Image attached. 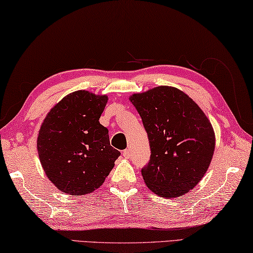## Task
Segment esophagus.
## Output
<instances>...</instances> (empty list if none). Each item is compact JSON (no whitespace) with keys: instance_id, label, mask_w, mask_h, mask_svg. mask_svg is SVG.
<instances>
[{"instance_id":"1","label":"esophagus","mask_w":253,"mask_h":253,"mask_svg":"<svg viewBox=\"0 0 253 253\" xmlns=\"http://www.w3.org/2000/svg\"><path fill=\"white\" fill-rule=\"evenodd\" d=\"M123 155H124V158L129 159L130 156H131V153H130V150H129V148H126V150L123 152Z\"/></svg>"}]
</instances>
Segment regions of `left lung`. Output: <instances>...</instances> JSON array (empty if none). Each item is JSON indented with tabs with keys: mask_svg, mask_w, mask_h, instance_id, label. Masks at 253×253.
Wrapping results in <instances>:
<instances>
[{
	"mask_svg": "<svg viewBox=\"0 0 253 253\" xmlns=\"http://www.w3.org/2000/svg\"><path fill=\"white\" fill-rule=\"evenodd\" d=\"M130 101L141 116L151 147L142 168L146 186L161 197H179L197 184L210 167L215 135L203 110L175 87L158 86Z\"/></svg>",
	"mask_w": 253,
	"mask_h": 253,
	"instance_id": "obj_1",
	"label": "left lung"
}]
</instances>
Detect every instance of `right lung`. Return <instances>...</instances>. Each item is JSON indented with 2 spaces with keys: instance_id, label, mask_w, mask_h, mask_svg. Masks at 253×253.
<instances>
[{
  "instance_id": "add662e5",
  "label": "right lung",
  "mask_w": 253,
  "mask_h": 253,
  "mask_svg": "<svg viewBox=\"0 0 253 253\" xmlns=\"http://www.w3.org/2000/svg\"><path fill=\"white\" fill-rule=\"evenodd\" d=\"M107 95L75 91L48 112L39 130L38 154L47 178L72 196L99 188L120 152L110 145L108 129L99 123Z\"/></svg>"
}]
</instances>
